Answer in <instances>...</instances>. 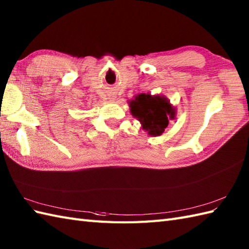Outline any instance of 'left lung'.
<instances>
[{"label": "left lung", "mask_w": 249, "mask_h": 249, "mask_svg": "<svg viewBox=\"0 0 249 249\" xmlns=\"http://www.w3.org/2000/svg\"><path fill=\"white\" fill-rule=\"evenodd\" d=\"M130 113L140 122L141 128L153 137L162 135L169 120L176 119L177 109L162 95L141 93L128 102Z\"/></svg>", "instance_id": "1"}]
</instances>
